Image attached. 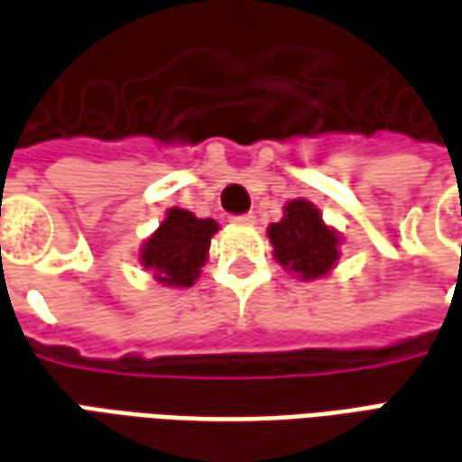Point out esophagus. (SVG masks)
Here are the masks:
<instances>
[{"label":"esophagus","instance_id":"esophagus-1","mask_svg":"<svg viewBox=\"0 0 462 462\" xmlns=\"http://www.w3.org/2000/svg\"><path fill=\"white\" fill-rule=\"evenodd\" d=\"M235 225H255V212H250V215H243V217H232Z\"/></svg>","mask_w":462,"mask_h":462}]
</instances>
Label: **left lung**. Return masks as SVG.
Returning <instances> with one entry per match:
<instances>
[{"mask_svg":"<svg viewBox=\"0 0 462 462\" xmlns=\"http://www.w3.org/2000/svg\"><path fill=\"white\" fill-rule=\"evenodd\" d=\"M273 257L298 281H321L337 268L341 235L323 222L319 207L309 199H291L281 222L268 227Z\"/></svg>","mask_w":462,"mask_h":462,"instance_id":"left-lung-1","label":"left lung"}]
</instances>
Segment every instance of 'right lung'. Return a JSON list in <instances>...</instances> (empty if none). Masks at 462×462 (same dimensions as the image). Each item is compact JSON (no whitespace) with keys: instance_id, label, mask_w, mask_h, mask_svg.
Masks as SVG:
<instances>
[{"instance_id":"obj_1","label":"right lung","mask_w":462,"mask_h":462,"mask_svg":"<svg viewBox=\"0 0 462 462\" xmlns=\"http://www.w3.org/2000/svg\"><path fill=\"white\" fill-rule=\"evenodd\" d=\"M217 230L215 219H202L189 209L171 207L141 245V268L153 273L156 283L166 288H191L209 257V243Z\"/></svg>"}]
</instances>
